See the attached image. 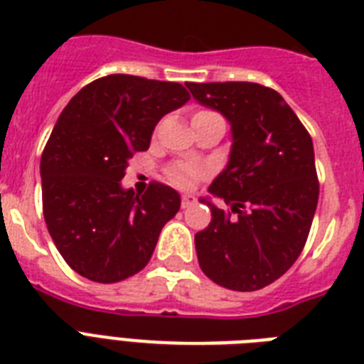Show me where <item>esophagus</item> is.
I'll list each match as a JSON object with an SVG mask.
<instances>
[{"label":"esophagus","instance_id":"1","mask_svg":"<svg viewBox=\"0 0 364 364\" xmlns=\"http://www.w3.org/2000/svg\"><path fill=\"white\" fill-rule=\"evenodd\" d=\"M194 202H196V196H194V194H183L181 208L183 209L191 208V205H194Z\"/></svg>","mask_w":364,"mask_h":364}]
</instances>
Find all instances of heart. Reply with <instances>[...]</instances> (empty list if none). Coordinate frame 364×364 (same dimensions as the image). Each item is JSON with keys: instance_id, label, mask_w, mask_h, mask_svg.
Wrapping results in <instances>:
<instances>
[{"instance_id": "b5f03b06", "label": "heart", "mask_w": 364, "mask_h": 364, "mask_svg": "<svg viewBox=\"0 0 364 364\" xmlns=\"http://www.w3.org/2000/svg\"><path fill=\"white\" fill-rule=\"evenodd\" d=\"M205 176V170L196 164H176L168 170V179L181 188L194 187L202 177Z\"/></svg>"}]
</instances>
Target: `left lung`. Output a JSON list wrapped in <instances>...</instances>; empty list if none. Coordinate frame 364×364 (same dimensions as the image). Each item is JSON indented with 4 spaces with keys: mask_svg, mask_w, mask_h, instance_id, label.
Returning <instances> with one entry per match:
<instances>
[{
    "mask_svg": "<svg viewBox=\"0 0 364 364\" xmlns=\"http://www.w3.org/2000/svg\"><path fill=\"white\" fill-rule=\"evenodd\" d=\"M200 105L232 127L228 164L209 192L211 223L194 235L205 277L233 291L262 289L295 264L309 237L320 185L312 138L271 87L252 82L187 84Z\"/></svg>",
    "mask_w": 364,
    "mask_h": 364,
    "instance_id": "left-lung-1",
    "label": "left lung"
}]
</instances>
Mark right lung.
I'll return each mask as SVG.
<instances>
[{"label":"right lung","instance_id":"add662e5","mask_svg":"<svg viewBox=\"0 0 364 364\" xmlns=\"http://www.w3.org/2000/svg\"><path fill=\"white\" fill-rule=\"evenodd\" d=\"M191 99L176 82L110 75L76 93L43 156V211L63 259L85 279L112 284L146 267L181 198L151 183L121 187L129 159L146 151L156 123Z\"/></svg>","mask_w":364,"mask_h":364}]
</instances>
